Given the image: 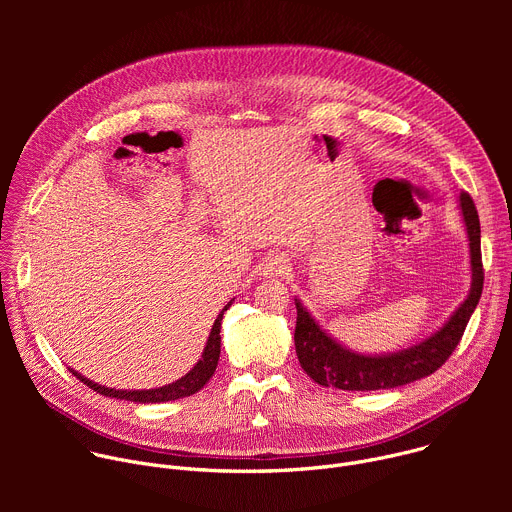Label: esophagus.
<instances>
[{"mask_svg": "<svg viewBox=\"0 0 512 512\" xmlns=\"http://www.w3.org/2000/svg\"><path fill=\"white\" fill-rule=\"evenodd\" d=\"M285 269H287V261L281 257V255H271V257H267L265 259V263H263V275H271V277H275V275H281V273H285Z\"/></svg>", "mask_w": 512, "mask_h": 512, "instance_id": "1", "label": "esophagus"}]
</instances>
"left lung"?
Listing matches in <instances>:
<instances>
[{
  "instance_id": "obj_1",
  "label": "left lung",
  "mask_w": 512,
  "mask_h": 512,
  "mask_svg": "<svg viewBox=\"0 0 512 512\" xmlns=\"http://www.w3.org/2000/svg\"><path fill=\"white\" fill-rule=\"evenodd\" d=\"M460 208L466 223V233L470 241V265H472V285L470 294L454 312V316L425 338L423 342L383 356L358 354L336 340H332L310 316V312L296 300L298 320H296V352L302 369L322 387H336L342 391H379L393 389L417 379L429 377L452 356L460 344L470 316L474 314L478 300L482 296L484 269L480 253V218L474 200L468 192L460 194Z\"/></svg>"
}]
</instances>
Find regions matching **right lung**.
I'll list each match as a JSON object with an SVG mask.
<instances>
[{"mask_svg":"<svg viewBox=\"0 0 512 512\" xmlns=\"http://www.w3.org/2000/svg\"><path fill=\"white\" fill-rule=\"evenodd\" d=\"M231 304H233V300L223 308V312L218 314V318L214 320L210 336H208L206 346H204V352H202L200 360L194 364V369L188 371L176 383H170V385L158 387V389H145V391H119V389L101 387V385L85 379L81 373L72 371V369H68V371L75 375L79 381H83L87 387H91L93 391H97L105 397L125 399V401H133V403H166V401H176V399H182V397H190V395L198 393L210 381V377L216 371L218 356H221V322H223V314L229 310Z\"/></svg>","mask_w":512,"mask_h":512,"instance_id":"right-lung-1","label":"right lung"}]
</instances>
